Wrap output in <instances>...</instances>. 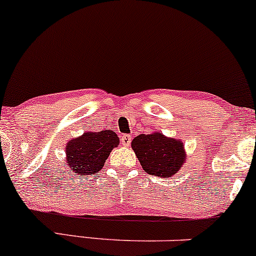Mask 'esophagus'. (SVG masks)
Returning a JSON list of instances; mask_svg holds the SVG:
<instances>
[{
    "label": "esophagus",
    "instance_id": "34e87169",
    "mask_svg": "<svg viewBox=\"0 0 256 256\" xmlns=\"http://www.w3.org/2000/svg\"><path fill=\"white\" fill-rule=\"evenodd\" d=\"M131 143V136L130 134H122V144L125 146V147H128Z\"/></svg>",
    "mask_w": 256,
    "mask_h": 256
}]
</instances>
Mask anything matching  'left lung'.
<instances>
[{"mask_svg": "<svg viewBox=\"0 0 256 256\" xmlns=\"http://www.w3.org/2000/svg\"><path fill=\"white\" fill-rule=\"evenodd\" d=\"M131 147L141 162L143 170L150 175L170 178L178 172L184 162V143L168 138L162 132L138 134Z\"/></svg>", "mask_w": 256, "mask_h": 256, "instance_id": "1", "label": "left lung"}]
</instances>
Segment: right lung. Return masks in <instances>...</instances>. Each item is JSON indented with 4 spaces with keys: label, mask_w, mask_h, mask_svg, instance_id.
<instances>
[{
    "label": "right lung",
    "mask_w": 256,
    "mask_h": 256,
    "mask_svg": "<svg viewBox=\"0 0 256 256\" xmlns=\"http://www.w3.org/2000/svg\"><path fill=\"white\" fill-rule=\"evenodd\" d=\"M119 144V137L112 130L85 132L66 146V165L70 172L90 176L104 166L112 150ZM72 175V174H70Z\"/></svg>",
    "instance_id": "add662e5"
}]
</instances>
